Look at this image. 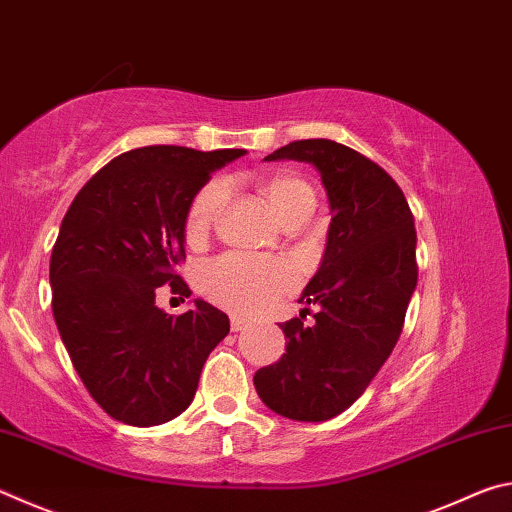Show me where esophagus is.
Returning a JSON list of instances; mask_svg holds the SVG:
<instances>
[{"mask_svg": "<svg viewBox=\"0 0 512 512\" xmlns=\"http://www.w3.org/2000/svg\"><path fill=\"white\" fill-rule=\"evenodd\" d=\"M232 332H241V329L248 327V318H241V316H232Z\"/></svg>", "mask_w": 512, "mask_h": 512, "instance_id": "34e87169", "label": "esophagus"}]
</instances>
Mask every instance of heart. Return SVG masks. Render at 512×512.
<instances>
[{
  "label": "heart",
  "mask_w": 512,
  "mask_h": 512,
  "mask_svg": "<svg viewBox=\"0 0 512 512\" xmlns=\"http://www.w3.org/2000/svg\"><path fill=\"white\" fill-rule=\"evenodd\" d=\"M259 192L277 221H282L300 205H316L314 189L293 171H275L259 180ZM223 194L225 187L221 180H212L194 196L185 223V235L192 244L201 241L210 230ZM201 287L212 302L235 311V314H259L293 287V273L287 264L277 262V259L230 253L203 268Z\"/></svg>",
  "instance_id": "1"
}]
</instances>
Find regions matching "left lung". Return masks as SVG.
<instances>
[{
	"label": "left lung",
	"instance_id": "8db88e82",
	"mask_svg": "<svg viewBox=\"0 0 512 512\" xmlns=\"http://www.w3.org/2000/svg\"><path fill=\"white\" fill-rule=\"evenodd\" d=\"M264 160L307 162L327 192V244L300 300L307 307L280 329L287 352L255 372L257 395L277 415L323 422L366 391L402 334L418 284L415 223L409 203L388 173L350 146L298 140Z\"/></svg>",
	"mask_w": 512,
	"mask_h": 512
}]
</instances>
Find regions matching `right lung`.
I'll return each instance as SVG.
<instances>
[{"label":"right lung","instance_id":"right-lung-1","mask_svg":"<svg viewBox=\"0 0 512 512\" xmlns=\"http://www.w3.org/2000/svg\"><path fill=\"white\" fill-rule=\"evenodd\" d=\"M244 153L142 146L94 173L69 205L51 250V307L69 359L110 418L133 427L176 418L228 336L221 309L194 300L173 318L155 305V289L192 293L173 273L185 259L189 205Z\"/></svg>","mask_w":512,"mask_h":512}]
</instances>
